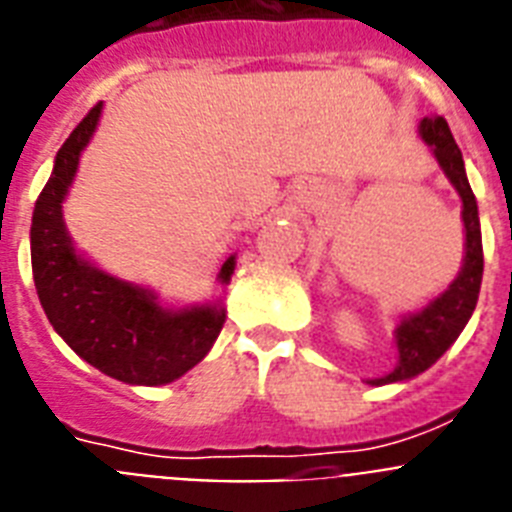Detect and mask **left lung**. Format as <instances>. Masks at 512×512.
I'll return each instance as SVG.
<instances>
[{"label":"left lung","instance_id":"1","mask_svg":"<svg viewBox=\"0 0 512 512\" xmlns=\"http://www.w3.org/2000/svg\"><path fill=\"white\" fill-rule=\"evenodd\" d=\"M420 138L431 146L438 166L461 197V220H464V261H461L459 277L443 289L436 300H431L423 310L402 318L395 328L397 341V366L390 374L379 379H369V384H392L405 382V379L418 377L428 366L436 364L446 348L459 338L464 325L472 318L477 307L479 284H482V269H485V256H482V230H479L477 200L469 187L467 171H464V158L459 146L449 130V122L441 115L423 117L420 120Z\"/></svg>","mask_w":512,"mask_h":512}]
</instances>
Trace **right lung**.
I'll use <instances>...</instances> for the list:
<instances>
[{"instance_id":"right-lung-1","label":"right lung","mask_w":512,"mask_h":512,"mask_svg":"<svg viewBox=\"0 0 512 512\" xmlns=\"http://www.w3.org/2000/svg\"><path fill=\"white\" fill-rule=\"evenodd\" d=\"M102 102L66 138L56 153L48 184L40 192L30 228V256L40 305L53 330L81 359L125 384L158 387L187 374L212 348L225 323V307L166 310L156 292L122 282L79 256L63 223L61 205L79 169L81 151L97 130ZM235 256L217 279L230 282Z\"/></svg>"}]
</instances>
